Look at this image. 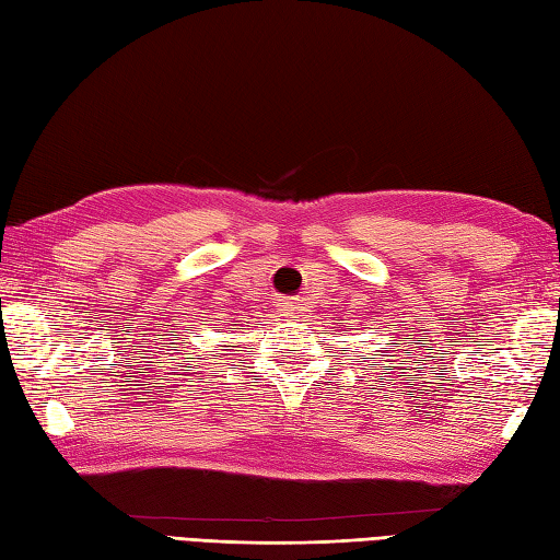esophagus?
Segmentation results:
<instances>
[{
	"label": "esophagus",
	"mask_w": 560,
	"mask_h": 560,
	"mask_svg": "<svg viewBox=\"0 0 560 560\" xmlns=\"http://www.w3.org/2000/svg\"><path fill=\"white\" fill-rule=\"evenodd\" d=\"M281 311H283V315H287V317L293 315V307L289 303H281Z\"/></svg>",
	"instance_id": "34e87169"
}]
</instances>
